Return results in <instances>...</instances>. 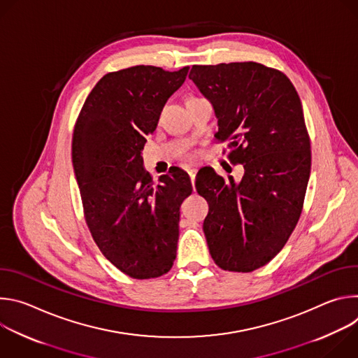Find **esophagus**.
Masks as SVG:
<instances>
[{
	"mask_svg": "<svg viewBox=\"0 0 358 358\" xmlns=\"http://www.w3.org/2000/svg\"><path fill=\"white\" fill-rule=\"evenodd\" d=\"M188 176H189V178H191V182H192V185L195 184V176H196V169H189L188 170Z\"/></svg>",
	"mask_w": 358,
	"mask_h": 358,
	"instance_id": "1",
	"label": "esophagus"
}]
</instances>
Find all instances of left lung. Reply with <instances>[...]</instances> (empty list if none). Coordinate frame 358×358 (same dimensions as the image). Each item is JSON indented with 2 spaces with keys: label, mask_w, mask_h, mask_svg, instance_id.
<instances>
[{
  "label": "left lung",
  "mask_w": 358,
  "mask_h": 358,
  "mask_svg": "<svg viewBox=\"0 0 358 358\" xmlns=\"http://www.w3.org/2000/svg\"><path fill=\"white\" fill-rule=\"evenodd\" d=\"M188 78L214 108L239 182L214 170L196 174L207 199L203 221L210 253L224 271L252 272L271 262L292 235L312 166L300 97L289 78L257 62L194 65Z\"/></svg>",
  "instance_id": "obj_1"
}]
</instances>
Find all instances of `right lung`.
Segmentation results:
<instances>
[{
    "label": "right lung",
    "instance_id": "1",
    "mask_svg": "<svg viewBox=\"0 0 358 358\" xmlns=\"http://www.w3.org/2000/svg\"><path fill=\"white\" fill-rule=\"evenodd\" d=\"M188 66H131L101 78L86 97L72 137V163L87 228L119 271L133 279L167 273L177 255L188 174L170 169L155 182L141 150Z\"/></svg>",
    "mask_w": 358,
    "mask_h": 358
}]
</instances>
